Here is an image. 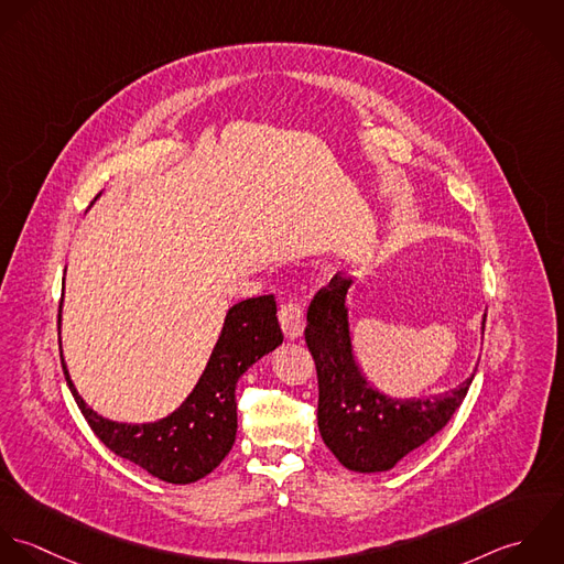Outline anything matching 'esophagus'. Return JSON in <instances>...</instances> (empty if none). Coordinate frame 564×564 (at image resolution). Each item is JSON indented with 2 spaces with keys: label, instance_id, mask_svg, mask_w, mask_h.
<instances>
[{
  "label": "esophagus",
  "instance_id": "1",
  "mask_svg": "<svg viewBox=\"0 0 564 564\" xmlns=\"http://www.w3.org/2000/svg\"><path fill=\"white\" fill-rule=\"evenodd\" d=\"M279 323L285 334V338L296 339L305 332V312L299 303H288L279 312Z\"/></svg>",
  "mask_w": 564,
  "mask_h": 564
}]
</instances>
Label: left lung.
Here are the masks:
<instances>
[{
	"label": "left lung",
	"instance_id": "obj_1",
	"mask_svg": "<svg viewBox=\"0 0 564 564\" xmlns=\"http://www.w3.org/2000/svg\"><path fill=\"white\" fill-rule=\"evenodd\" d=\"M350 285L352 279L336 274L307 312L305 341L318 372V430L341 466L381 473L449 423L475 372L447 392L421 399H392L372 388L352 357L346 307ZM484 325L486 316L481 334Z\"/></svg>",
	"mask_w": 564,
	"mask_h": 564
}]
</instances>
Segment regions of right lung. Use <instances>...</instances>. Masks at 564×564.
<instances>
[{
    "label": "right lung",
    "mask_w": 564,
    "mask_h": 564,
    "mask_svg": "<svg viewBox=\"0 0 564 564\" xmlns=\"http://www.w3.org/2000/svg\"><path fill=\"white\" fill-rule=\"evenodd\" d=\"M281 341L283 334L272 294L232 305L207 368L189 397L170 416L141 425L117 423L94 412L78 394L63 352L61 364L83 416L115 455L130 459L167 484H192L209 475L235 443L237 379Z\"/></svg>",
    "instance_id": "obj_1"
}]
</instances>
